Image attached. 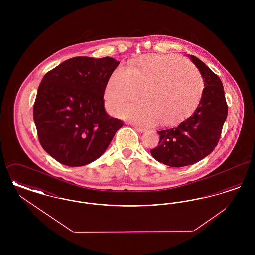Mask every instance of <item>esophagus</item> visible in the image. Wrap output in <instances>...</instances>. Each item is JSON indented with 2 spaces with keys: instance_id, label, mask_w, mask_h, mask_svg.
Instances as JSON below:
<instances>
[{
  "instance_id": "obj_1",
  "label": "esophagus",
  "mask_w": 255,
  "mask_h": 255,
  "mask_svg": "<svg viewBox=\"0 0 255 255\" xmlns=\"http://www.w3.org/2000/svg\"><path fill=\"white\" fill-rule=\"evenodd\" d=\"M134 130H135V131H137V132H139V133H143V132L145 131L143 128L138 127V126H134Z\"/></svg>"
}]
</instances>
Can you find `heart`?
I'll return each instance as SVG.
<instances>
[{
  "label": "heart",
  "mask_w": 255,
  "mask_h": 255,
  "mask_svg": "<svg viewBox=\"0 0 255 255\" xmlns=\"http://www.w3.org/2000/svg\"><path fill=\"white\" fill-rule=\"evenodd\" d=\"M200 72L188 61L166 54H152L117 68L105 89V104L116 114L141 93L143 104L126 107L122 115L133 122L169 125L190 115L203 95Z\"/></svg>",
  "instance_id": "heart-1"
}]
</instances>
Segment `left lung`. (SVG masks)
<instances>
[{
    "label": "left lung",
    "instance_id": "obj_1",
    "mask_svg": "<svg viewBox=\"0 0 255 255\" xmlns=\"http://www.w3.org/2000/svg\"><path fill=\"white\" fill-rule=\"evenodd\" d=\"M190 59L205 82L201 101L186 120L175 127L158 131V146L151 150L153 158L172 167L191 165L208 156L218 144L228 117V104L220 77L194 55H190Z\"/></svg>",
    "mask_w": 255,
    "mask_h": 255
}]
</instances>
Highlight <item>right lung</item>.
<instances>
[{
    "label": "right lung",
    "mask_w": 255,
    "mask_h": 255,
    "mask_svg": "<svg viewBox=\"0 0 255 255\" xmlns=\"http://www.w3.org/2000/svg\"><path fill=\"white\" fill-rule=\"evenodd\" d=\"M120 65L112 57H73L46 73L33 105L43 149L58 162L83 166L107 149L123 122L104 109V93Z\"/></svg>",
    "instance_id": "right-lung-1"
}]
</instances>
